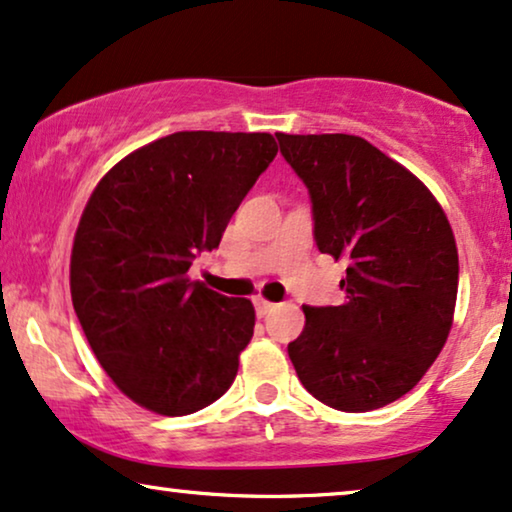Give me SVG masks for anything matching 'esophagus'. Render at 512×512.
Returning <instances> with one entry per match:
<instances>
[{
	"instance_id": "34e87169",
	"label": "esophagus",
	"mask_w": 512,
	"mask_h": 512,
	"mask_svg": "<svg viewBox=\"0 0 512 512\" xmlns=\"http://www.w3.org/2000/svg\"><path fill=\"white\" fill-rule=\"evenodd\" d=\"M254 308H256V315H258V317H265L268 313H272V310H275V303L265 301V298H256Z\"/></svg>"
}]
</instances>
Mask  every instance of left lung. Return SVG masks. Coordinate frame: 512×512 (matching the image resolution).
Wrapping results in <instances>:
<instances>
[{"label": "left lung", "instance_id": "1", "mask_svg": "<svg viewBox=\"0 0 512 512\" xmlns=\"http://www.w3.org/2000/svg\"><path fill=\"white\" fill-rule=\"evenodd\" d=\"M275 136L310 192L317 249L348 261L341 305H303L291 364L331 409L386 407L447 343L459 291L454 232L433 192L364 138Z\"/></svg>", "mask_w": 512, "mask_h": 512}]
</instances>
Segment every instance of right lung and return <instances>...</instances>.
<instances>
[{"label":"right lung","instance_id":"obj_1","mask_svg":"<svg viewBox=\"0 0 512 512\" xmlns=\"http://www.w3.org/2000/svg\"><path fill=\"white\" fill-rule=\"evenodd\" d=\"M277 155L270 134L178 131L117 162L79 218L70 294L86 341L122 393L185 416L232 386L254 336L249 298L188 270Z\"/></svg>","mask_w":512,"mask_h":512}]
</instances>
